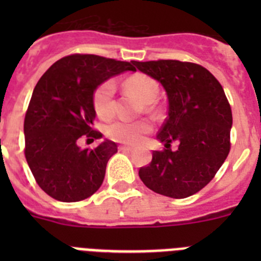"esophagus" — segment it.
<instances>
[{
	"label": "esophagus",
	"instance_id": "obj_1",
	"mask_svg": "<svg viewBox=\"0 0 261 261\" xmlns=\"http://www.w3.org/2000/svg\"><path fill=\"white\" fill-rule=\"evenodd\" d=\"M119 150H121V151H132L133 147L132 146H128V145H120Z\"/></svg>",
	"mask_w": 261,
	"mask_h": 261
}]
</instances>
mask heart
<instances>
[{"mask_svg":"<svg viewBox=\"0 0 261 261\" xmlns=\"http://www.w3.org/2000/svg\"><path fill=\"white\" fill-rule=\"evenodd\" d=\"M124 86L128 91L135 94L144 103H151L158 95V85L153 78L146 74L129 75L124 81ZM115 82L107 80L99 85L93 94V107L95 114L102 120H110L115 114ZM151 130V125L146 120L125 121L117 120L107 126L106 135L121 144L135 145L142 140L145 135Z\"/></svg>","mask_w":261,"mask_h":261,"instance_id":"heart-1","label":"heart"}]
</instances>
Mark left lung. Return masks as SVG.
<instances>
[{
  "label": "left lung",
  "instance_id": "left-lung-1",
  "mask_svg": "<svg viewBox=\"0 0 261 261\" xmlns=\"http://www.w3.org/2000/svg\"><path fill=\"white\" fill-rule=\"evenodd\" d=\"M132 64L161 82L168 99L167 119L156 135L165 147L153 151L151 162L138 175L154 192L186 199L201 191L229 155L230 103L217 78L199 64L177 60ZM174 141L179 146L172 152Z\"/></svg>",
  "mask_w": 261,
  "mask_h": 261
}]
</instances>
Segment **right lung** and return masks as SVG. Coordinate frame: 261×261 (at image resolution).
I'll use <instances>...</instances> for the list:
<instances>
[{
	"label": "right lung",
	"instance_id": "add662e5",
	"mask_svg": "<svg viewBox=\"0 0 261 261\" xmlns=\"http://www.w3.org/2000/svg\"><path fill=\"white\" fill-rule=\"evenodd\" d=\"M125 70H136L132 62L74 53L38 81L24 116V156L38 186L52 199L81 201L102 186L117 145L106 140L95 149H81L77 141L102 137L93 129L94 90Z\"/></svg>",
	"mask_w": 261,
	"mask_h": 261
}]
</instances>
